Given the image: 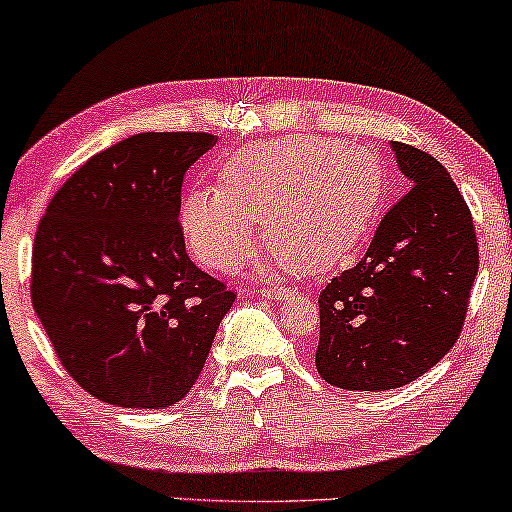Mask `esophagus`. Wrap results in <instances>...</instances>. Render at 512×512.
Wrapping results in <instances>:
<instances>
[{"label":"esophagus","instance_id":"obj_1","mask_svg":"<svg viewBox=\"0 0 512 512\" xmlns=\"http://www.w3.org/2000/svg\"><path fill=\"white\" fill-rule=\"evenodd\" d=\"M248 293H252V288H248ZM290 288L286 286H269L267 290H264V295L271 297V300H283V297H288Z\"/></svg>","mask_w":512,"mask_h":512}]
</instances>
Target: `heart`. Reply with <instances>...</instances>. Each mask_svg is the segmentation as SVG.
Instances as JSON below:
<instances>
[{
  "mask_svg": "<svg viewBox=\"0 0 512 512\" xmlns=\"http://www.w3.org/2000/svg\"><path fill=\"white\" fill-rule=\"evenodd\" d=\"M385 198V170L368 148L333 137H286L236 151L219 167V186L189 191L181 234L205 267L234 271L267 241L300 274L347 260Z\"/></svg>",
  "mask_w": 512,
  "mask_h": 512,
  "instance_id": "heart-1",
  "label": "heart"
}]
</instances>
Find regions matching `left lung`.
I'll list each match as a JSON object with an SVG mask.
<instances>
[{
  "instance_id": "left-lung-1",
  "label": "left lung",
  "mask_w": 512,
  "mask_h": 512,
  "mask_svg": "<svg viewBox=\"0 0 512 512\" xmlns=\"http://www.w3.org/2000/svg\"><path fill=\"white\" fill-rule=\"evenodd\" d=\"M411 189L375 229L357 267L319 295L316 371L340 390L409 385L454 347L480 267L468 203L446 167L392 141Z\"/></svg>"
}]
</instances>
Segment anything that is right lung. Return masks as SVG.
I'll return each instance as SVG.
<instances>
[{"label":"right lung","instance_id":"1","mask_svg":"<svg viewBox=\"0 0 512 512\" xmlns=\"http://www.w3.org/2000/svg\"><path fill=\"white\" fill-rule=\"evenodd\" d=\"M215 144L208 132L118 141L54 193L37 226L32 307L70 378L106 404L184 399L236 300L191 262L179 224L184 174Z\"/></svg>","mask_w":512,"mask_h":512}]
</instances>
